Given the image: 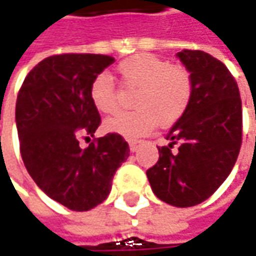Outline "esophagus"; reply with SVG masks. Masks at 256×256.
Segmentation results:
<instances>
[{"label":"esophagus","instance_id":"obj_1","mask_svg":"<svg viewBox=\"0 0 256 256\" xmlns=\"http://www.w3.org/2000/svg\"><path fill=\"white\" fill-rule=\"evenodd\" d=\"M128 148H130V152H136L138 148H139V142L138 140H130L128 142Z\"/></svg>","mask_w":256,"mask_h":256}]
</instances>
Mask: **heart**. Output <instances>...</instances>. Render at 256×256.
I'll use <instances>...</instances> for the list:
<instances>
[{
  "label": "heart",
  "mask_w": 256,
  "mask_h": 256,
  "mask_svg": "<svg viewBox=\"0 0 256 256\" xmlns=\"http://www.w3.org/2000/svg\"><path fill=\"white\" fill-rule=\"evenodd\" d=\"M126 88L138 90L133 97V112L116 114L104 122L110 133L133 139L149 132L155 124L166 128L175 123L188 108L192 92V75L182 65H170L150 53H138L117 65ZM90 98L100 113L112 114L118 108V91L113 78L100 74L90 86Z\"/></svg>",
  "instance_id": "obj_1"
}]
</instances>
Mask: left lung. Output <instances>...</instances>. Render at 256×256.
Masks as SVG:
<instances>
[{
  "mask_svg": "<svg viewBox=\"0 0 256 256\" xmlns=\"http://www.w3.org/2000/svg\"><path fill=\"white\" fill-rule=\"evenodd\" d=\"M176 56L192 75L194 92L146 175L159 200L191 207L207 200L234 166L242 144V101L232 74L218 59L188 49Z\"/></svg>",
  "mask_w": 256,
  "mask_h": 256,
  "instance_id": "8db88e82",
  "label": "left lung"
}]
</instances>
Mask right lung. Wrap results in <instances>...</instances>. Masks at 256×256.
I'll use <instances>...</instances> for the list:
<instances>
[{"instance_id": "right-lung-1", "label": "right lung", "mask_w": 256, "mask_h": 256, "mask_svg": "<svg viewBox=\"0 0 256 256\" xmlns=\"http://www.w3.org/2000/svg\"><path fill=\"white\" fill-rule=\"evenodd\" d=\"M114 62L107 54L65 53L43 59L17 96L16 123L24 166L38 187L74 212H86L110 194L117 168L128 158L116 133L81 149V134L101 123L90 98L94 78Z\"/></svg>"}]
</instances>
